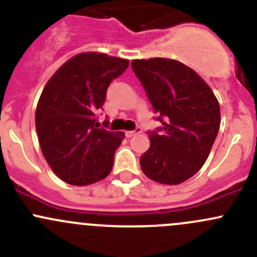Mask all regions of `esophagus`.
Segmentation results:
<instances>
[{"mask_svg":"<svg viewBox=\"0 0 257 257\" xmlns=\"http://www.w3.org/2000/svg\"><path fill=\"white\" fill-rule=\"evenodd\" d=\"M141 132H142L141 126H137V128L134 129V131H128V132H125V136L128 137V138H131V137H133L134 134H138V133H141Z\"/></svg>","mask_w":257,"mask_h":257,"instance_id":"obj_1","label":"esophagus"}]
</instances>
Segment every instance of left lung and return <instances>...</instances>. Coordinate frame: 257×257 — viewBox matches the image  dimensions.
Wrapping results in <instances>:
<instances>
[{
	"label": "left lung",
	"instance_id": "left-lung-1",
	"mask_svg": "<svg viewBox=\"0 0 257 257\" xmlns=\"http://www.w3.org/2000/svg\"><path fill=\"white\" fill-rule=\"evenodd\" d=\"M132 68L162 123L147 132L150 147L141 168L152 180L177 185L208 159L220 126L219 102L196 72L174 59H136Z\"/></svg>",
	"mask_w": 257,
	"mask_h": 257
}]
</instances>
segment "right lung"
<instances>
[{
	"label": "right lung",
	"instance_id": "right-lung-1",
	"mask_svg": "<svg viewBox=\"0 0 257 257\" xmlns=\"http://www.w3.org/2000/svg\"><path fill=\"white\" fill-rule=\"evenodd\" d=\"M129 61L103 53H80L48 80L36 109V131L43 157L54 174L71 185H88L107 177L123 132L100 126L97 113L113 79Z\"/></svg>",
	"mask_w": 257,
	"mask_h": 257
}]
</instances>
